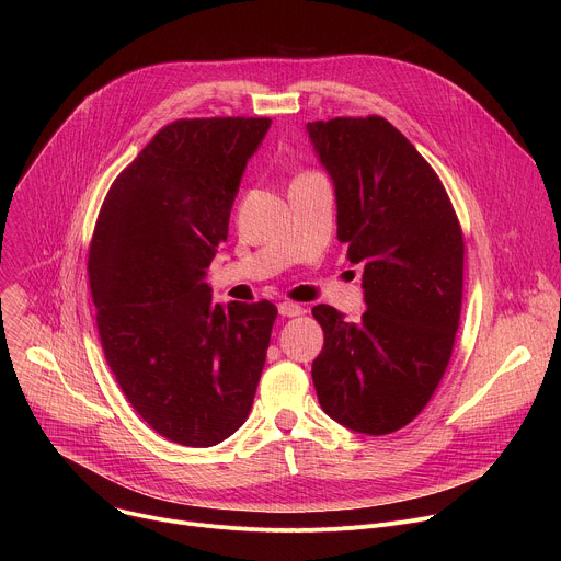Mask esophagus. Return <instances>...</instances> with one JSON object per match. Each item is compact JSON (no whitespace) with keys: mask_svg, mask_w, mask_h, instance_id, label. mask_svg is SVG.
Returning a JSON list of instances; mask_svg holds the SVG:
<instances>
[{"mask_svg":"<svg viewBox=\"0 0 561 561\" xmlns=\"http://www.w3.org/2000/svg\"><path fill=\"white\" fill-rule=\"evenodd\" d=\"M301 312H304V308L299 304H293V301H282L279 304V314L282 317H297Z\"/></svg>","mask_w":561,"mask_h":561,"instance_id":"esophagus-1","label":"esophagus"}]
</instances>
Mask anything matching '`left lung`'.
<instances>
[{"mask_svg": "<svg viewBox=\"0 0 561 561\" xmlns=\"http://www.w3.org/2000/svg\"><path fill=\"white\" fill-rule=\"evenodd\" d=\"M337 197V237L364 266L366 310L312 317L324 348L312 383L324 413L364 435L411 424L453 355L463 290V234L437 173L379 115L308 122Z\"/></svg>", "mask_w": 561, "mask_h": 561, "instance_id": "8db88e82", "label": "left lung"}]
</instances>
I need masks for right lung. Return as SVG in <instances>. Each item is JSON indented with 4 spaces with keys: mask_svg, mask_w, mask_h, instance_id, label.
<instances>
[{
    "mask_svg": "<svg viewBox=\"0 0 561 561\" xmlns=\"http://www.w3.org/2000/svg\"><path fill=\"white\" fill-rule=\"evenodd\" d=\"M268 128V117L164 126L113 182L91 239L106 362L135 413L182 446L242 426L266 362L275 304H215L204 277Z\"/></svg>",
    "mask_w": 561,
    "mask_h": 561,
    "instance_id": "1",
    "label": "right lung"
}]
</instances>
